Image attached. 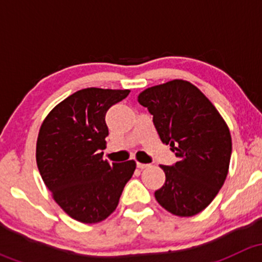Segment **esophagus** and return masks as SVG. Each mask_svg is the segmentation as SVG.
Listing matches in <instances>:
<instances>
[{
    "label": "esophagus",
    "mask_w": 262,
    "mask_h": 262,
    "mask_svg": "<svg viewBox=\"0 0 262 262\" xmlns=\"http://www.w3.org/2000/svg\"><path fill=\"white\" fill-rule=\"evenodd\" d=\"M148 166H149V165H147V163H141V162H137V167H138L139 170H144V168H147Z\"/></svg>",
    "instance_id": "esophagus-1"
}]
</instances>
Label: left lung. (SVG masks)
Here are the masks:
<instances>
[{
	"label": "left lung",
	"instance_id": "left-lung-1",
	"mask_svg": "<svg viewBox=\"0 0 262 262\" xmlns=\"http://www.w3.org/2000/svg\"><path fill=\"white\" fill-rule=\"evenodd\" d=\"M138 102L153 115L161 141L170 144L178 157L161 166L166 181L155 192L167 212L192 216L204 210L227 178L232 138L226 121L198 87L173 80L149 87Z\"/></svg>",
	"mask_w": 262,
	"mask_h": 262
}]
</instances>
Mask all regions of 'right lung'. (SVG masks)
Returning a JSON list of instances; mask_svg holds the SVG:
<instances>
[{"label":"right lung","mask_w":262,"mask_h":262,"mask_svg":"<svg viewBox=\"0 0 262 262\" xmlns=\"http://www.w3.org/2000/svg\"><path fill=\"white\" fill-rule=\"evenodd\" d=\"M129 90H80L58 104L41 124L36 163L57 204L82 223L104 221L118 207L136 170L133 160H102L109 136L106 112Z\"/></svg>","instance_id":"add662e5"}]
</instances>
